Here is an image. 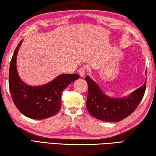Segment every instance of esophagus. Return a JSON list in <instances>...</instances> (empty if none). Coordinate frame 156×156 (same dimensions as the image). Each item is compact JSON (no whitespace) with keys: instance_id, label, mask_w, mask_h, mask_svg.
<instances>
[{"instance_id":"1","label":"esophagus","mask_w":156,"mask_h":156,"mask_svg":"<svg viewBox=\"0 0 156 156\" xmlns=\"http://www.w3.org/2000/svg\"><path fill=\"white\" fill-rule=\"evenodd\" d=\"M86 72V69L85 67H81L79 69V73H80V75L81 77H83V76L85 75Z\"/></svg>"}]
</instances>
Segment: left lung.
<instances>
[{"mask_svg": "<svg viewBox=\"0 0 156 156\" xmlns=\"http://www.w3.org/2000/svg\"><path fill=\"white\" fill-rule=\"evenodd\" d=\"M88 86L87 110L94 118L106 122H119L132 114L144 97L146 82L129 96L114 99L103 93L99 86L86 76Z\"/></svg>", "mask_w": 156, "mask_h": 156, "instance_id": "obj_1", "label": "left lung"}]
</instances>
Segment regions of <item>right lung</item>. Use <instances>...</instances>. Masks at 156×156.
Returning a JSON list of instances; mask_svg holds the SVG:
<instances>
[{
	"label": "right lung",
	"instance_id": "1",
	"mask_svg": "<svg viewBox=\"0 0 156 156\" xmlns=\"http://www.w3.org/2000/svg\"><path fill=\"white\" fill-rule=\"evenodd\" d=\"M23 40L16 48L10 62L9 88L13 103L20 112L32 119H45L58 112L62 105V92L80 78L78 74H62L42 86L24 83L16 68V57Z\"/></svg>",
	"mask_w": 156,
	"mask_h": 156
}]
</instances>
